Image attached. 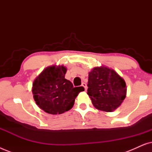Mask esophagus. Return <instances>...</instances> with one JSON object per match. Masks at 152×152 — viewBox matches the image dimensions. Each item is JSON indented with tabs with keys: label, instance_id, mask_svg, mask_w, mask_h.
Here are the masks:
<instances>
[{
	"label": "esophagus",
	"instance_id": "34e87169",
	"mask_svg": "<svg viewBox=\"0 0 152 152\" xmlns=\"http://www.w3.org/2000/svg\"><path fill=\"white\" fill-rule=\"evenodd\" d=\"M82 86L83 87H84V89H85V91H86V90H87V85H86V83L83 82L82 84Z\"/></svg>",
	"mask_w": 152,
	"mask_h": 152
}]
</instances>
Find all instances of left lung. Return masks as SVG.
Returning a JSON list of instances; mask_svg holds the SVG:
<instances>
[{
	"label": "left lung",
	"instance_id": "8db88e82",
	"mask_svg": "<svg viewBox=\"0 0 152 152\" xmlns=\"http://www.w3.org/2000/svg\"><path fill=\"white\" fill-rule=\"evenodd\" d=\"M88 93L97 109L111 112L121 104L126 97L124 80L115 70L96 67L88 74Z\"/></svg>",
	"mask_w": 152,
	"mask_h": 152
}]
</instances>
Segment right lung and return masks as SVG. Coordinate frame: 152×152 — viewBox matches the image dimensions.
Listing matches in <instances>:
<instances>
[{"label":"right lung","mask_w":152,"mask_h":152,"mask_svg":"<svg viewBox=\"0 0 152 152\" xmlns=\"http://www.w3.org/2000/svg\"><path fill=\"white\" fill-rule=\"evenodd\" d=\"M66 68L63 66L45 68L33 83L32 93L36 104L48 113L57 115L73 107L79 93L84 91L83 86L73 87L65 79Z\"/></svg>","instance_id":"1"}]
</instances>
